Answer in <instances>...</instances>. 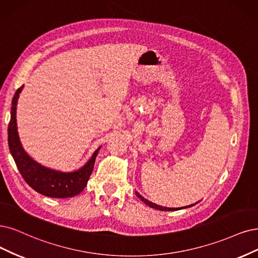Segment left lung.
I'll use <instances>...</instances> for the list:
<instances>
[{
	"instance_id": "obj_1",
	"label": "left lung",
	"mask_w": 258,
	"mask_h": 258,
	"mask_svg": "<svg viewBox=\"0 0 258 258\" xmlns=\"http://www.w3.org/2000/svg\"><path fill=\"white\" fill-rule=\"evenodd\" d=\"M136 195H137V197L141 200L142 202H145L147 205H149L150 207H152V208H155V209H158V211H164V212H170V211H177V209H183V208H186V207H190V206H192V205H189V206H185V207H180V208H169V207H163V206H160V205H156L155 203H152V202H150V201H148L147 199H145L144 197L142 196H140L138 192H136Z\"/></svg>"
}]
</instances>
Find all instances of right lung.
Wrapping results in <instances>:
<instances>
[{
  "label": "right lung",
  "instance_id": "obj_1",
  "mask_svg": "<svg viewBox=\"0 0 258 258\" xmlns=\"http://www.w3.org/2000/svg\"><path fill=\"white\" fill-rule=\"evenodd\" d=\"M22 88L23 86L18 88L13 98L11 121L8 124V146L19 172L28 186L43 196L50 198H71L81 194L92 173L95 157L100 148L94 152L88 163L75 172H58L37 164L23 151L17 132L16 106L19 93Z\"/></svg>",
  "mask_w": 258,
  "mask_h": 258
}]
</instances>
